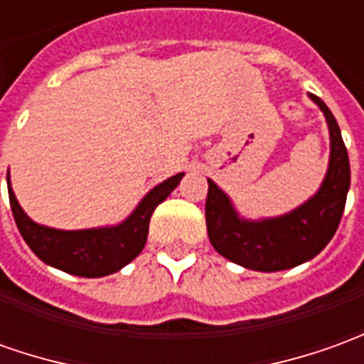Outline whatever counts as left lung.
<instances>
[{"instance_id": "1", "label": "left lung", "mask_w": 364, "mask_h": 364, "mask_svg": "<svg viewBox=\"0 0 364 364\" xmlns=\"http://www.w3.org/2000/svg\"><path fill=\"white\" fill-rule=\"evenodd\" d=\"M309 97L323 111L331 137L327 173L313 197L279 217L245 219L229 195L207 179L205 219L209 241L217 253L245 269L275 273L306 263L327 247L341 223L350 187L347 147L331 109L317 95L309 93Z\"/></svg>"}]
</instances>
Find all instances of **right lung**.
I'll list each match as a JSON object with an SVG mask.
<instances>
[{
  "label": "right lung",
  "mask_w": 364,
  "mask_h": 364,
  "mask_svg": "<svg viewBox=\"0 0 364 364\" xmlns=\"http://www.w3.org/2000/svg\"><path fill=\"white\" fill-rule=\"evenodd\" d=\"M185 173H177L159 185H155L131 211L127 219L109 227H93L63 231L46 225L36 223L21 209L16 193L11 189L9 173H7V191L9 205L14 211L17 229L29 245V249L49 267L65 271L77 277H105L117 273L119 269L131 263L143 251L147 243L151 215L155 207L163 203L171 191L179 185Z\"/></svg>",
  "instance_id": "obj_1"
}]
</instances>
